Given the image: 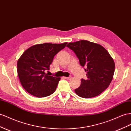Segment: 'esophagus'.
Instances as JSON below:
<instances>
[{
  "mask_svg": "<svg viewBox=\"0 0 131 131\" xmlns=\"http://www.w3.org/2000/svg\"><path fill=\"white\" fill-rule=\"evenodd\" d=\"M65 79H68V80H69V79H70L72 78V77H64Z\"/></svg>",
  "mask_w": 131,
  "mask_h": 131,
  "instance_id": "1",
  "label": "esophagus"
}]
</instances>
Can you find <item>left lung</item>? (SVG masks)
<instances>
[{"instance_id": "left-lung-1", "label": "left lung", "mask_w": 131, "mask_h": 131, "mask_svg": "<svg viewBox=\"0 0 131 131\" xmlns=\"http://www.w3.org/2000/svg\"><path fill=\"white\" fill-rule=\"evenodd\" d=\"M67 46L75 53L87 73L88 79H82L75 93L85 99L100 95L108 88L114 76L115 65L110 54L100 45L86 40L70 42Z\"/></svg>"}]
</instances>
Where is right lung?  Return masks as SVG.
<instances>
[{
    "label": "right lung",
    "mask_w": 131,
    "mask_h": 131,
    "mask_svg": "<svg viewBox=\"0 0 131 131\" xmlns=\"http://www.w3.org/2000/svg\"><path fill=\"white\" fill-rule=\"evenodd\" d=\"M67 44V42L35 45L21 56L17 63V74L27 93L38 97H46L54 93L61 78L49 76L45 71L49 69L54 56Z\"/></svg>",
    "instance_id": "obj_1"
}]
</instances>
